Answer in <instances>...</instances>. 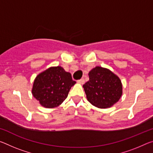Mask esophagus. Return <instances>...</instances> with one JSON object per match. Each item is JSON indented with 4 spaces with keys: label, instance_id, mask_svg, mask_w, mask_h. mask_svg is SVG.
Listing matches in <instances>:
<instances>
[{
    "label": "esophagus",
    "instance_id": "esophagus-1",
    "mask_svg": "<svg viewBox=\"0 0 153 153\" xmlns=\"http://www.w3.org/2000/svg\"><path fill=\"white\" fill-rule=\"evenodd\" d=\"M77 82L81 84H84V82H85V80H84V78H82L80 79H79V80H77Z\"/></svg>",
    "mask_w": 153,
    "mask_h": 153
}]
</instances>
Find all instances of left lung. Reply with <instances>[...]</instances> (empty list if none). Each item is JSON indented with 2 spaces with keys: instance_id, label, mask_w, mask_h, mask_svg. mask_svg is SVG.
Returning <instances> with one entry per match:
<instances>
[{
  "instance_id": "8db88e82",
  "label": "left lung",
  "mask_w": 153,
  "mask_h": 153,
  "mask_svg": "<svg viewBox=\"0 0 153 153\" xmlns=\"http://www.w3.org/2000/svg\"><path fill=\"white\" fill-rule=\"evenodd\" d=\"M89 80L83 85L86 98L99 108H110L119 100L123 93L121 81L108 69L96 67L88 73Z\"/></svg>"
}]
</instances>
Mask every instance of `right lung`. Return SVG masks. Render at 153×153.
<instances>
[{
	"label": "right lung",
	"instance_id": "1",
	"mask_svg": "<svg viewBox=\"0 0 153 153\" xmlns=\"http://www.w3.org/2000/svg\"><path fill=\"white\" fill-rule=\"evenodd\" d=\"M76 83L71 74L65 71L62 67H50L36 77L32 93L43 107L55 108L65 100Z\"/></svg>",
	"mask_w": 153,
	"mask_h": 153
}]
</instances>
